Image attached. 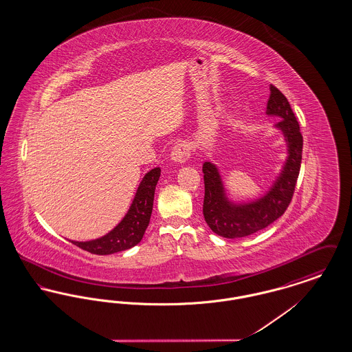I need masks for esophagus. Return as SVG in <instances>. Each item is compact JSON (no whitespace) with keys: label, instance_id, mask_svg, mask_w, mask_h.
Returning a JSON list of instances; mask_svg holds the SVG:
<instances>
[{"label":"esophagus","instance_id":"obj_1","mask_svg":"<svg viewBox=\"0 0 352 352\" xmlns=\"http://www.w3.org/2000/svg\"><path fill=\"white\" fill-rule=\"evenodd\" d=\"M190 154H191L190 145L186 142H181V144H177L173 146L171 153H170V160L174 164H184L190 158Z\"/></svg>","mask_w":352,"mask_h":352}]
</instances>
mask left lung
<instances>
[{"mask_svg":"<svg viewBox=\"0 0 352 352\" xmlns=\"http://www.w3.org/2000/svg\"><path fill=\"white\" fill-rule=\"evenodd\" d=\"M269 89L267 115L281 118L274 124V129L284 135L287 155L268 191L257 199L234 201L227 194L218 166L210 161L203 164V215L208 227L221 237H245L268 227L284 214L293 198L301 168L303 140L300 124L284 94L274 85H270Z\"/></svg>","mask_w":352,"mask_h":352,"instance_id":"1","label":"left lung"}]
</instances>
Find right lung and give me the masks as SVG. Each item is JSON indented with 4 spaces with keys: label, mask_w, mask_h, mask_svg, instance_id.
<instances>
[{
    "label": "right lung",
    "mask_w": 352,
    "mask_h": 352,
    "mask_svg": "<svg viewBox=\"0 0 352 352\" xmlns=\"http://www.w3.org/2000/svg\"><path fill=\"white\" fill-rule=\"evenodd\" d=\"M160 175V168H151L144 175L128 212L113 230L99 239L88 241L71 240V243L94 254H112L116 252L126 251L137 245L142 240L151 221L154 191Z\"/></svg>",
    "instance_id": "1"
}]
</instances>
